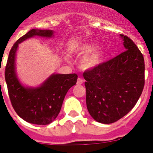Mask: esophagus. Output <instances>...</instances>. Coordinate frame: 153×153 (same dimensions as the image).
<instances>
[{
	"mask_svg": "<svg viewBox=\"0 0 153 153\" xmlns=\"http://www.w3.org/2000/svg\"><path fill=\"white\" fill-rule=\"evenodd\" d=\"M83 80L81 79V78H78V80H77V85H81V84H83Z\"/></svg>",
	"mask_w": 153,
	"mask_h": 153,
	"instance_id": "esophagus-1",
	"label": "esophagus"
}]
</instances>
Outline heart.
<instances>
[{
	"mask_svg": "<svg viewBox=\"0 0 153 153\" xmlns=\"http://www.w3.org/2000/svg\"><path fill=\"white\" fill-rule=\"evenodd\" d=\"M99 43L96 42H76L69 47V51L74 54L83 55L79 62L80 68L83 70H93L99 67L105 57V50L103 48H97Z\"/></svg>",
	"mask_w": 153,
	"mask_h": 153,
	"instance_id": "1",
	"label": "heart"
}]
</instances>
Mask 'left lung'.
Segmentation results:
<instances>
[{
	"label": "left lung",
	"instance_id": "8db88e82",
	"mask_svg": "<svg viewBox=\"0 0 153 153\" xmlns=\"http://www.w3.org/2000/svg\"><path fill=\"white\" fill-rule=\"evenodd\" d=\"M126 51L84 73L86 103L97 122L113 123L137 103L144 86L143 54L131 39L120 34Z\"/></svg>",
	"mask_w": 153,
	"mask_h": 153
}]
</instances>
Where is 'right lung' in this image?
<instances>
[{"label": "right lung", "mask_w": 153, "mask_h": 153, "mask_svg": "<svg viewBox=\"0 0 153 153\" xmlns=\"http://www.w3.org/2000/svg\"><path fill=\"white\" fill-rule=\"evenodd\" d=\"M34 36L51 39L54 36V31L32 29L18 39L9 54L5 80L12 105L18 115L30 123L48 125L58 116L65 96L76 84L78 75L53 73L36 87L22 84L16 72V53L19 44Z\"/></svg>", "instance_id": "1"}]
</instances>
